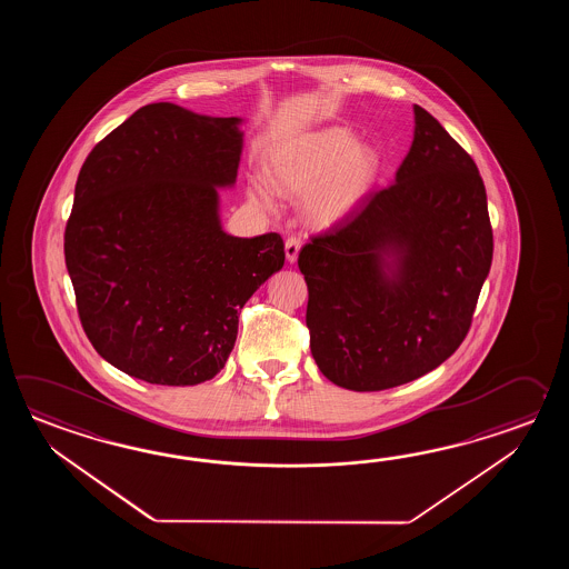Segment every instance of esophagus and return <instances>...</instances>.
Here are the masks:
<instances>
[{
    "instance_id": "esophagus-1",
    "label": "esophagus",
    "mask_w": 569,
    "mask_h": 569,
    "mask_svg": "<svg viewBox=\"0 0 569 569\" xmlns=\"http://www.w3.org/2000/svg\"><path fill=\"white\" fill-rule=\"evenodd\" d=\"M299 250H301V240H299V238H295V236L287 238V242H284V252H287V260H289L290 264H292V262H297V258H299Z\"/></svg>"
}]
</instances>
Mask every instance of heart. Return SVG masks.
Here are the masks:
<instances>
[{
  "label": "heart",
  "mask_w": 569,
  "mask_h": 569,
  "mask_svg": "<svg viewBox=\"0 0 569 569\" xmlns=\"http://www.w3.org/2000/svg\"><path fill=\"white\" fill-rule=\"evenodd\" d=\"M268 177L280 193L309 197V218L319 226L338 223L360 206L378 169V157L341 126L290 138L268 157ZM248 193L260 206L272 203L270 187L252 181Z\"/></svg>",
  "instance_id": "obj_1"
}]
</instances>
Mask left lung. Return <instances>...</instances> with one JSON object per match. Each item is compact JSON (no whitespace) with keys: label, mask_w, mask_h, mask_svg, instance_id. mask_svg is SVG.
<instances>
[{"label":"left lung","mask_w":569,"mask_h":569,"mask_svg":"<svg viewBox=\"0 0 569 569\" xmlns=\"http://www.w3.org/2000/svg\"><path fill=\"white\" fill-rule=\"evenodd\" d=\"M395 182L302 246L311 353L333 385L400 387L460 348L492 264L486 189L472 157L415 106Z\"/></svg>","instance_id":"8db88e82"}]
</instances>
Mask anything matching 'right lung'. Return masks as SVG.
<instances>
[{"label":"right lung","instance_id":"right-lung-1","mask_svg":"<svg viewBox=\"0 0 569 569\" xmlns=\"http://www.w3.org/2000/svg\"><path fill=\"white\" fill-rule=\"evenodd\" d=\"M240 118L150 103L89 152L64 262L97 353L150 385L193 387L230 358L246 301L284 264L279 233L221 230Z\"/></svg>","mask_w":569,"mask_h":569}]
</instances>
